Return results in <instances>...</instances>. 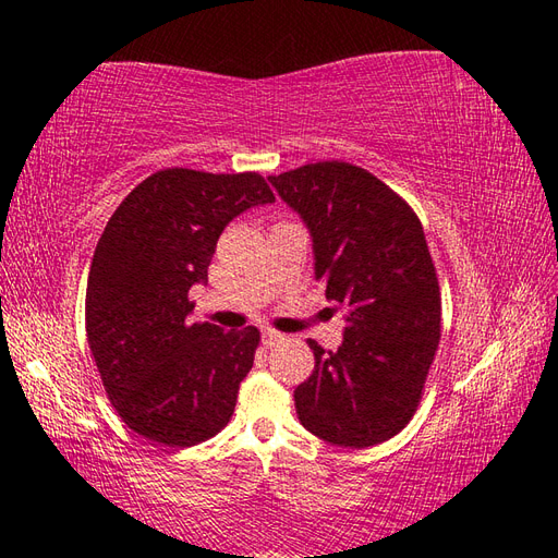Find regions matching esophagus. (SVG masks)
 Returning a JSON list of instances; mask_svg holds the SVG:
<instances>
[{
	"label": "esophagus",
	"mask_w": 558,
	"mask_h": 558,
	"mask_svg": "<svg viewBox=\"0 0 558 558\" xmlns=\"http://www.w3.org/2000/svg\"><path fill=\"white\" fill-rule=\"evenodd\" d=\"M260 338H264V345L266 348L276 345V342H280V340H286V336L278 333V330H272V328H264V333H260Z\"/></svg>",
	"instance_id": "34e87169"
}]
</instances>
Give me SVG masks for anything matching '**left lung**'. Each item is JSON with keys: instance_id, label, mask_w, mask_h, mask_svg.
Instances as JSON below:
<instances>
[{"instance_id": "obj_1", "label": "left lung", "mask_w": 558, "mask_h": 558, "mask_svg": "<svg viewBox=\"0 0 558 558\" xmlns=\"http://www.w3.org/2000/svg\"><path fill=\"white\" fill-rule=\"evenodd\" d=\"M314 236L316 278L348 312L345 340L314 350L298 417L328 444L388 441L417 412L441 340V290L417 213L369 170L342 160L268 177Z\"/></svg>"}]
</instances>
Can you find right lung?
Here are the masks:
<instances>
[{
	"label": "right lung",
	"instance_id": "add662e5",
	"mask_svg": "<svg viewBox=\"0 0 558 558\" xmlns=\"http://www.w3.org/2000/svg\"><path fill=\"white\" fill-rule=\"evenodd\" d=\"M272 201L258 172L168 168L105 225L86 288L88 345L112 408L146 441L189 448L230 422L260 333L189 324V290L208 280L225 225Z\"/></svg>",
	"mask_w": 558,
	"mask_h": 558
}]
</instances>
